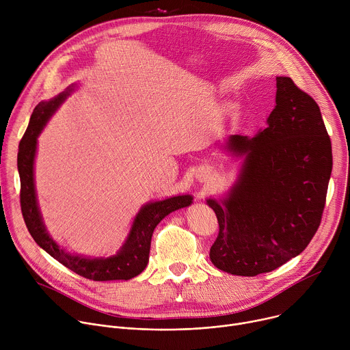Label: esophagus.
<instances>
[{
    "instance_id": "esophagus-1",
    "label": "esophagus",
    "mask_w": 350,
    "mask_h": 350,
    "mask_svg": "<svg viewBox=\"0 0 350 350\" xmlns=\"http://www.w3.org/2000/svg\"><path fill=\"white\" fill-rule=\"evenodd\" d=\"M211 169H208V167H204V169H199L198 172H196V174H195V177H196V180L199 181V183H206L209 178H211Z\"/></svg>"
}]
</instances>
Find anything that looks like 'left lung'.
<instances>
[{"instance_id": "8db88e82", "label": "left lung", "mask_w": 350, "mask_h": 350, "mask_svg": "<svg viewBox=\"0 0 350 350\" xmlns=\"http://www.w3.org/2000/svg\"><path fill=\"white\" fill-rule=\"evenodd\" d=\"M275 80L266 129L230 135L223 145L242 159L235 183L206 199L219 221L211 260L234 275L269 273L304 252L325 205L332 149L320 108L291 77Z\"/></svg>"}]
</instances>
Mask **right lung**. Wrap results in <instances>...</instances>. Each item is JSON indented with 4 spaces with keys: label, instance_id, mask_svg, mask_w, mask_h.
Segmentation results:
<instances>
[{
    "label": "right lung",
    "instance_id": "1",
    "mask_svg": "<svg viewBox=\"0 0 350 350\" xmlns=\"http://www.w3.org/2000/svg\"><path fill=\"white\" fill-rule=\"evenodd\" d=\"M76 88L77 84L69 85L65 91L54 98L40 103L31 113L27 130L19 144L18 152L22 215L36 243L69 270L94 281L130 280L142 273L148 265L151 238L155 227L172 212L189 206L193 198L189 193L176 195L162 199V201H151L142 205L133 220L127 238L115 255L94 258L72 254L68 252L65 247H61V245L46 231L38 208L34 184V162L38 135L48 120L53 118V115Z\"/></svg>",
    "mask_w": 350,
    "mask_h": 350
}]
</instances>
